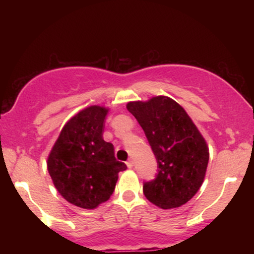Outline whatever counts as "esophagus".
Returning a JSON list of instances; mask_svg holds the SVG:
<instances>
[{
    "mask_svg": "<svg viewBox=\"0 0 254 254\" xmlns=\"http://www.w3.org/2000/svg\"><path fill=\"white\" fill-rule=\"evenodd\" d=\"M127 167H129V168H132V167H133V160L130 159L129 161L127 162Z\"/></svg>",
    "mask_w": 254,
    "mask_h": 254,
    "instance_id": "esophagus-1",
    "label": "esophagus"
}]
</instances>
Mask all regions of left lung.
I'll return each instance as SVG.
<instances>
[{
	"instance_id": "1",
	"label": "left lung",
	"mask_w": 254,
	"mask_h": 254,
	"mask_svg": "<svg viewBox=\"0 0 254 254\" xmlns=\"http://www.w3.org/2000/svg\"><path fill=\"white\" fill-rule=\"evenodd\" d=\"M127 109L143 129L157 162L155 178L143 184L144 196L162 209L188 203L205 177V139L185 110L168 97L133 101Z\"/></svg>"
}]
</instances>
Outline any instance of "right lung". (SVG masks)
I'll return each instance as SVG.
<instances>
[{
    "instance_id": "add662e5",
    "label": "right lung",
    "mask_w": 254,
    "mask_h": 254,
    "mask_svg": "<svg viewBox=\"0 0 254 254\" xmlns=\"http://www.w3.org/2000/svg\"><path fill=\"white\" fill-rule=\"evenodd\" d=\"M107 110L87 107L63 127L48 159V170L64 199L94 209L113 193L118 173L127 170L103 132Z\"/></svg>"
}]
</instances>
